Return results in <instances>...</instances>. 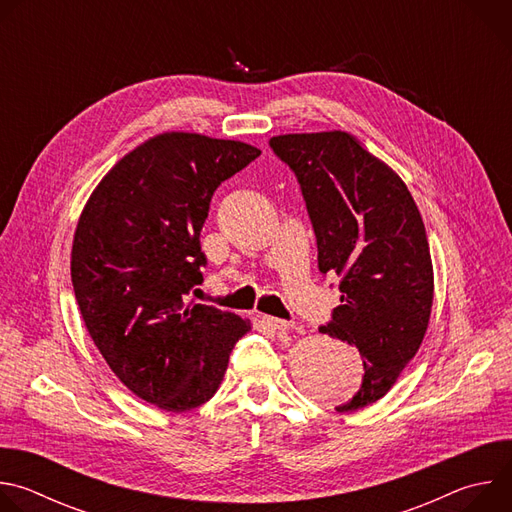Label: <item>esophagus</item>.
<instances>
[{"instance_id":"34e87169","label":"esophagus","mask_w":512,"mask_h":512,"mask_svg":"<svg viewBox=\"0 0 512 512\" xmlns=\"http://www.w3.org/2000/svg\"><path fill=\"white\" fill-rule=\"evenodd\" d=\"M263 322H265L273 332H281V330H291V328H294V322H287V320H281V318H275V316H265Z\"/></svg>"}]
</instances>
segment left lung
<instances>
[{
    "label": "left lung",
    "instance_id": "left-lung-1",
    "mask_svg": "<svg viewBox=\"0 0 512 512\" xmlns=\"http://www.w3.org/2000/svg\"><path fill=\"white\" fill-rule=\"evenodd\" d=\"M296 174L318 245V269L338 277L340 306L320 326L358 348L364 377L338 413L379 401L415 356L433 302L421 214L403 180L344 131L269 139Z\"/></svg>",
    "mask_w": 512,
    "mask_h": 512
}]
</instances>
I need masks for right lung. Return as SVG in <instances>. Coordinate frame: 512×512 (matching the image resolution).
<instances>
[{
  "instance_id": "1",
  "label": "right lung",
  "mask_w": 512,
  "mask_h": 512,
  "mask_svg": "<svg viewBox=\"0 0 512 512\" xmlns=\"http://www.w3.org/2000/svg\"><path fill=\"white\" fill-rule=\"evenodd\" d=\"M259 150L164 133L125 156L89 198L70 277L85 326L119 381L172 413L206 403L249 322L186 304L202 281L200 231L214 190Z\"/></svg>"
}]
</instances>
